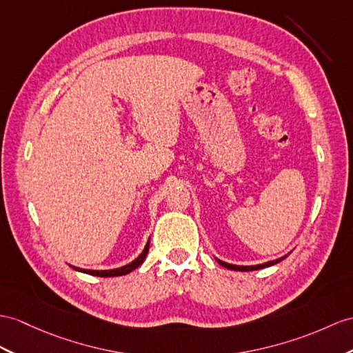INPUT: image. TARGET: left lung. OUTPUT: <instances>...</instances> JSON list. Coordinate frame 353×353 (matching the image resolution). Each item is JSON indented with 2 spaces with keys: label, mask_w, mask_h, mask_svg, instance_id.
<instances>
[{
  "label": "left lung",
  "mask_w": 353,
  "mask_h": 353,
  "mask_svg": "<svg viewBox=\"0 0 353 353\" xmlns=\"http://www.w3.org/2000/svg\"><path fill=\"white\" fill-rule=\"evenodd\" d=\"M288 256H289V253H288V254H285V256L279 257V259H276V261H270V262L259 263V265H232V263H228V262H223V261L217 259V257H216V261H217V262H219L221 266H225V268H228V270H234V271H256V270L268 268V266L276 265V263L281 262L283 259H286Z\"/></svg>",
  "instance_id": "obj_1"
}]
</instances>
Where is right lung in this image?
<instances>
[{"mask_svg": "<svg viewBox=\"0 0 353 353\" xmlns=\"http://www.w3.org/2000/svg\"><path fill=\"white\" fill-rule=\"evenodd\" d=\"M148 248H150V239L148 243L145 244V248L142 250V253L136 257L134 261H132L130 263H127L121 268H114V270H83V268H77V266H72L73 270L79 271V272H85L90 274V276H96V277H118V276H125V274L132 272L133 270H136L137 266H141L142 262L145 261V257L148 254Z\"/></svg>", "mask_w": 353, "mask_h": 353, "instance_id": "obj_1", "label": "right lung"}]
</instances>
